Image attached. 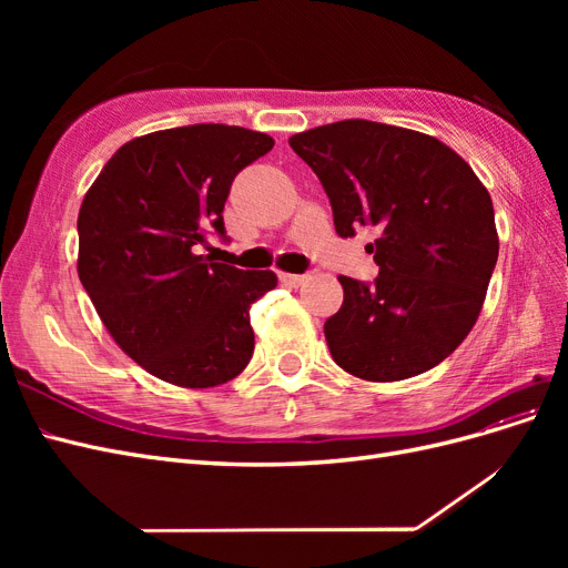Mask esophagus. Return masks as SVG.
I'll return each instance as SVG.
<instances>
[{"label": "esophagus", "mask_w": 568, "mask_h": 568, "mask_svg": "<svg viewBox=\"0 0 568 568\" xmlns=\"http://www.w3.org/2000/svg\"><path fill=\"white\" fill-rule=\"evenodd\" d=\"M280 282L284 286H301L307 282V274H294V272H280Z\"/></svg>", "instance_id": "obj_1"}]
</instances>
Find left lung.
I'll use <instances>...</instances> for the list:
<instances>
[{
  "label": "left lung",
  "mask_w": 568,
  "mask_h": 568,
  "mask_svg": "<svg viewBox=\"0 0 568 568\" xmlns=\"http://www.w3.org/2000/svg\"><path fill=\"white\" fill-rule=\"evenodd\" d=\"M291 149L332 201L336 234L357 227L379 277H338L343 305L324 322L334 363L365 382H400L443 363L486 301L500 239L488 189L436 136L372 120L294 134Z\"/></svg>",
  "instance_id": "1"
}]
</instances>
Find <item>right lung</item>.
Returning <instances> with one entry per match:
<instances>
[{
  "instance_id": "obj_1",
  "label": "right lung",
  "mask_w": 568,
  "mask_h": 568,
  "mask_svg": "<svg viewBox=\"0 0 568 568\" xmlns=\"http://www.w3.org/2000/svg\"><path fill=\"white\" fill-rule=\"evenodd\" d=\"M274 146L236 125H186L134 136L88 189L78 215V277L109 334L149 374L211 388L253 355L251 305L277 286L272 270L201 255L225 234L232 180Z\"/></svg>"
}]
</instances>
